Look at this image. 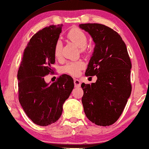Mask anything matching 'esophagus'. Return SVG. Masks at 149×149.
I'll return each instance as SVG.
<instances>
[{"instance_id": "esophagus-1", "label": "esophagus", "mask_w": 149, "mask_h": 149, "mask_svg": "<svg viewBox=\"0 0 149 149\" xmlns=\"http://www.w3.org/2000/svg\"><path fill=\"white\" fill-rule=\"evenodd\" d=\"M74 82L75 87H80V86H81V81H80L79 79H75Z\"/></svg>"}]
</instances>
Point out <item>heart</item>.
<instances>
[{"label": "heart", "instance_id": "1", "mask_svg": "<svg viewBox=\"0 0 149 149\" xmlns=\"http://www.w3.org/2000/svg\"><path fill=\"white\" fill-rule=\"evenodd\" d=\"M67 36L71 41L76 44L80 48L81 52L86 53L87 51L86 46L87 42V38L86 34L78 28H74L71 29L68 33ZM62 52V43L60 40L56 42L54 46V55L56 58H60ZM84 62L79 60L76 62H68L64 66V71L65 73L73 76H77L80 74L81 70L84 68Z\"/></svg>", "mask_w": 149, "mask_h": 149}]
</instances>
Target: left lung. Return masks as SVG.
<instances>
[{"instance_id": "1", "label": "left lung", "mask_w": 149, "mask_h": 149, "mask_svg": "<svg viewBox=\"0 0 149 149\" xmlns=\"http://www.w3.org/2000/svg\"><path fill=\"white\" fill-rule=\"evenodd\" d=\"M79 27L95 44L85 74L97 77L95 83L81 86L84 112L95 125L109 126L121 116L131 95V60L125 43L112 28L97 23Z\"/></svg>"}]
</instances>
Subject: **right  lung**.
<instances>
[{
	"label": "right lung",
	"mask_w": 149,
	"mask_h": 149,
	"mask_svg": "<svg viewBox=\"0 0 149 149\" xmlns=\"http://www.w3.org/2000/svg\"><path fill=\"white\" fill-rule=\"evenodd\" d=\"M62 26L45 27L31 38L18 71L19 102L30 119L40 126H48L60 119L63 104L74 87V80L66 74L49 85L44 80V76L54 73V46Z\"/></svg>",
	"instance_id": "1"
}]
</instances>
